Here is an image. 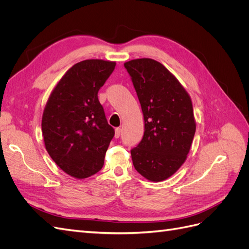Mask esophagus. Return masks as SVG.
Segmentation results:
<instances>
[{"label":"esophagus","instance_id":"34e87169","mask_svg":"<svg viewBox=\"0 0 249 249\" xmlns=\"http://www.w3.org/2000/svg\"><path fill=\"white\" fill-rule=\"evenodd\" d=\"M120 134H122V129H120V127H116V129H115V138H119Z\"/></svg>","mask_w":249,"mask_h":249}]
</instances>
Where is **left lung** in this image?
Listing matches in <instances>:
<instances>
[{
	"instance_id": "obj_1",
	"label": "left lung",
	"mask_w": 249,
	"mask_h": 249,
	"mask_svg": "<svg viewBox=\"0 0 249 249\" xmlns=\"http://www.w3.org/2000/svg\"><path fill=\"white\" fill-rule=\"evenodd\" d=\"M141 105L144 134L131 149L134 167L154 182L171 177L185 162L195 134L190 96L160 62L142 58L124 63Z\"/></svg>"
}]
</instances>
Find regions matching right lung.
Instances as JSON below:
<instances>
[{
  "label": "right lung",
  "instance_id": "1",
  "mask_svg": "<svg viewBox=\"0 0 249 249\" xmlns=\"http://www.w3.org/2000/svg\"><path fill=\"white\" fill-rule=\"evenodd\" d=\"M115 62L84 60L59 81L42 115L44 144L67 175L85 178L100 171L115 131L108 124L97 92Z\"/></svg>",
  "mask_w": 249,
  "mask_h": 249
}]
</instances>
